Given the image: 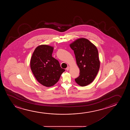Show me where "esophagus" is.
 <instances>
[{
    "label": "esophagus",
    "instance_id": "34e87169",
    "mask_svg": "<svg viewBox=\"0 0 130 130\" xmlns=\"http://www.w3.org/2000/svg\"><path fill=\"white\" fill-rule=\"evenodd\" d=\"M70 67H68L67 68H66V70L67 71H68L69 70Z\"/></svg>",
    "mask_w": 130,
    "mask_h": 130
}]
</instances>
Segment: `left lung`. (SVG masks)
<instances>
[{
    "mask_svg": "<svg viewBox=\"0 0 130 130\" xmlns=\"http://www.w3.org/2000/svg\"><path fill=\"white\" fill-rule=\"evenodd\" d=\"M74 51L80 73L75 78L77 84L82 87L89 85L94 80L100 67L97 49L89 40L85 38L77 39L70 44Z\"/></svg>",
    "mask_w": 130,
    "mask_h": 130,
    "instance_id": "1",
    "label": "left lung"
}]
</instances>
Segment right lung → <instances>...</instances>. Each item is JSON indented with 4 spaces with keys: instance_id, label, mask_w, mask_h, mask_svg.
<instances>
[{
    "instance_id": "right-lung-1",
    "label": "right lung",
    "mask_w": 130,
    "mask_h": 130,
    "mask_svg": "<svg viewBox=\"0 0 130 130\" xmlns=\"http://www.w3.org/2000/svg\"><path fill=\"white\" fill-rule=\"evenodd\" d=\"M53 47L46 45L37 46L30 59V68L36 79L46 87L54 85L65 70L52 56Z\"/></svg>"
}]
</instances>
